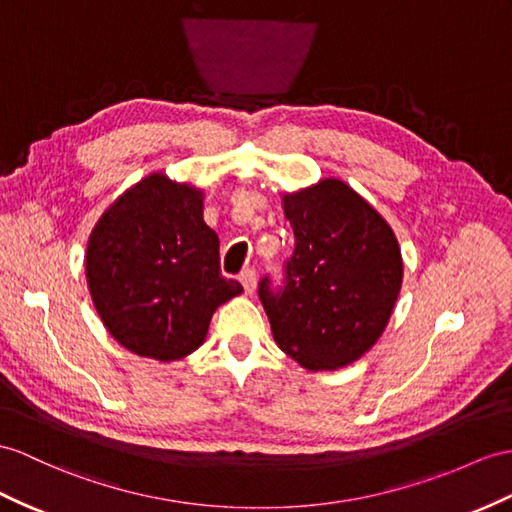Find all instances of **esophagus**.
<instances>
[{
	"mask_svg": "<svg viewBox=\"0 0 512 512\" xmlns=\"http://www.w3.org/2000/svg\"><path fill=\"white\" fill-rule=\"evenodd\" d=\"M239 280H241V284H243L245 293H254V289H256V273H254L252 269H245V271H241Z\"/></svg>",
	"mask_w": 512,
	"mask_h": 512,
	"instance_id": "1",
	"label": "esophagus"
}]
</instances>
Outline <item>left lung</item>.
I'll list each match as a JSON object with an SVG mask.
<instances>
[{
    "mask_svg": "<svg viewBox=\"0 0 512 512\" xmlns=\"http://www.w3.org/2000/svg\"><path fill=\"white\" fill-rule=\"evenodd\" d=\"M295 249L284 284H258L273 339L299 365L339 369L373 347L402 289V252L373 206L345 182L326 178L282 195Z\"/></svg>",
    "mask_w": 512,
    "mask_h": 512,
    "instance_id": "left-lung-1",
    "label": "left lung"
}]
</instances>
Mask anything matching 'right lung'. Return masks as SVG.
<instances>
[{
    "label": "right lung",
    "mask_w": 512,
    "mask_h": 512,
    "mask_svg": "<svg viewBox=\"0 0 512 512\" xmlns=\"http://www.w3.org/2000/svg\"><path fill=\"white\" fill-rule=\"evenodd\" d=\"M99 319L126 350L178 360L204 343L215 310L243 286L221 276L204 193L165 173L136 182L99 217L86 245Z\"/></svg>",
    "instance_id": "obj_1"
}]
</instances>
